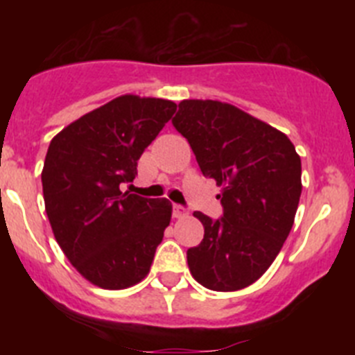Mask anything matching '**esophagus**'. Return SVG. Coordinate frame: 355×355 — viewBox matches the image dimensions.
I'll return each mask as SVG.
<instances>
[{
  "instance_id": "esophagus-1",
  "label": "esophagus",
  "mask_w": 355,
  "mask_h": 355,
  "mask_svg": "<svg viewBox=\"0 0 355 355\" xmlns=\"http://www.w3.org/2000/svg\"><path fill=\"white\" fill-rule=\"evenodd\" d=\"M188 215V209L181 205H172V216L174 218H183Z\"/></svg>"
}]
</instances>
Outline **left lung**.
<instances>
[{
    "instance_id": "1",
    "label": "left lung",
    "mask_w": 355,
    "mask_h": 355,
    "mask_svg": "<svg viewBox=\"0 0 355 355\" xmlns=\"http://www.w3.org/2000/svg\"><path fill=\"white\" fill-rule=\"evenodd\" d=\"M172 124L202 175L222 187L220 218L193 213L205 238L187 250L190 272L213 291L247 288L277 258L291 231L302 192L299 155L286 135L227 103L181 101Z\"/></svg>"
}]
</instances>
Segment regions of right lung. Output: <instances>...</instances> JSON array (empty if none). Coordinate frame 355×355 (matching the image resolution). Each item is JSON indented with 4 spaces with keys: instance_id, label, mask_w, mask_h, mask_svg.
Listing matches in <instances>:
<instances>
[{
    "instance_id": "1",
    "label": "right lung",
    "mask_w": 355,
    "mask_h": 355,
    "mask_svg": "<svg viewBox=\"0 0 355 355\" xmlns=\"http://www.w3.org/2000/svg\"><path fill=\"white\" fill-rule=\"evenodd\" d=\"M167 99L121 96L56 135L44 162L46 213L72 266L105 290H124L149 274L171 224L167 199L122 192L153 140L175 112Z\"/></svg>"
}]
</instances>
